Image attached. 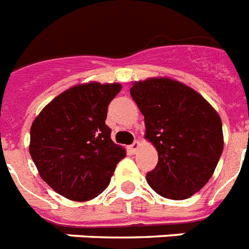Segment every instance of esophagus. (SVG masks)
Instances as JSON below:
<instances>
[{"label":"esophagus","mask_w":249,"mask_h":249,"mask_svg":"<svg viewBox=\"0 0 249 249\" xmlns=\"http://www.w3.org/2000/svg\"><path fill=\"white\" fill-rule=\"evenodd\" d=\"M138 147H140V141H136V142H134V143L133 144H130V151L132 152H136L137 150H138Z\"/></svg>","instance_id":"1"}]
</instances>
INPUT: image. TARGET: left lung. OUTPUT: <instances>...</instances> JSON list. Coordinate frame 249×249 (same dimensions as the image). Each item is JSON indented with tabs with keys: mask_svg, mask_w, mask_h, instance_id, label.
Instances as JSON below:
<instances>
[{
	"mask_svg": "<svg viewBox=\"0 0 249 249\" xmlns=\"http://www.w3.org/2000/svg\"><path fill=\"white\" fill-rule=\"evenodd\" d=\"M130 95L144 116V138L159 155L148 185L166 199H187L211 179L221 158L220 115L197 91L168 77L134 83Z\"/></svg>",
	"mask_w": 249,
	"mask_h": 249,
	"instance_id": "1",
	"label": "left lung"
}]
</instances>
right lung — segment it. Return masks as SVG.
<instances>
[{
    "label": "right lung",
    "instance_id": "1",
    "mask_svg": "<svg viewBox=\"0 0 249 249\" xmlns=\"http://www.w3.org/2000/svg\"><path fill=\"white\" fill-rule=\"evenodd\" d=\"M120 84H81L44 107L31 126L29 154L41 178L70 200L86 201L103 193L125 148L106 125L109 102Z\"/></svg>",
    "mask_w": 249,
    "mask_h": 249
}]
</instances>
